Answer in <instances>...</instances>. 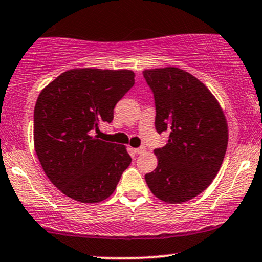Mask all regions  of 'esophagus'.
I'll use <instances>...</instances> for the list:
<instances>
[{"label":"esophagus","instance_id":"obj_1","mask_svg":"<svg viewBox=\"0 0 262 262\" xmlns=\"http://www.w3.org/2000/svg\"><path fill=\"white\" fill-rule=\"evenodd\" d=\"M146 148L145 146H140V148H137V149H133V151L135 154H143V152H145Z\"/></svg>","mask_w":262,"mask_h":262}]
</instances>
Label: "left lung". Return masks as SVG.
<instances>
[{
	"instance_id": "1",
	"label": "left lung",
	"mask_w": 262,
	"mask_h": 262,
	"mask_svg": "<svg viewBox=\"0 0 262 262\" xmlns=\"http://www.w3.org/2000/svg\"><path fill=\"white\" fill-rule=\"evenodd\" d=\"M155 98V128L169 132L155 149L158 166L145 181L155 197L182 203L217 176L228 146V123L217 98L193 75L175 66L143 71Z\"/></svg>"
}]
</instances>
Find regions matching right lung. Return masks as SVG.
<instances>
[{"label": "right lung", "instance_id": "add662e5", "mask_svg": "<svg viewBox=\"0 0 262 262\" xmlns=\"http://www.w3.org/2000/svg\"><path fill=\"white\" fill-rule=\"evenodd\" d=\"M132 70L73 69L41 90L34 107V149L65 196L97 203L113 193L132 158L121 144L92 137L134 85Z\"/></svg>", "mask_w": 262, "mask_h": 262}]
</instances>
